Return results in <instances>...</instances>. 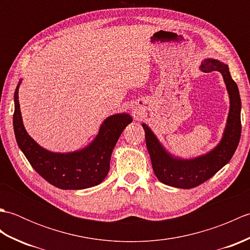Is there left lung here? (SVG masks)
I'll list each match as a JSON object with an SVG mask.
<instances>
[{
    "instance_id": "obj_1",
    "label": "left lung",
    "mask_w": 250,
    "mask_h": 250,
    "mask_svg": "<svg viewBox=\"0 0 250 250\" xmlns=\"http://www.w3.org/2000/svg\"><path fill=\"white\" fill-rule=\"evenodd\" d=\"M200 70L205 73L218 71L224 78L230 100L224 133L213 149L189 159L177 157L163 146L149 126L142 124L145 130L146 146L153 172L161 183L175 188H194L213 177L219 169L229 163L241 139L242 103L237 84L231 77L229 66L217 59L206 58L201 62Z\"/></svg>"
}]
</instances>
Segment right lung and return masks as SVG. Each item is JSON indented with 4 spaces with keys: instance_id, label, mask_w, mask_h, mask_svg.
<instances>
[{
    "instance_id": "add662e5",
    "label": "right lung",
    "mask_w": 250,
    "mask_h": 250,
    "mask_svg": "<svg viewBox=\"0 0 250 250\" xmlns=\"http://www.w3.org/2000/svg\"><path fill=\"white\" fill-rule=\"evenodd\" d=\"M20 79L14 94L15 111L13 117L16 141L21 151L35 171L57 188L81 190L98 186L107 176L111 152L122 131L132 122L129 113L108 116L97 136L81 149L55 152L50 151L32 139L26 132L19 104Z\"/></svg>"
}]
</instances>
